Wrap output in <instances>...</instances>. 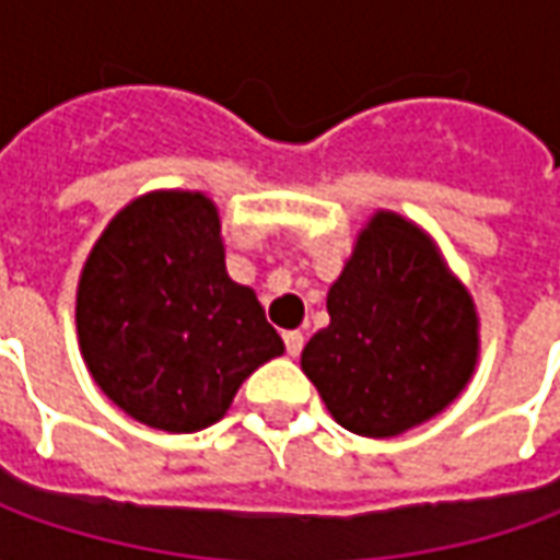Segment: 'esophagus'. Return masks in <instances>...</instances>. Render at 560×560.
Listing matches in <instances>:
<instances>
[{"label": "esophagus", "instance_id": "obj_1", "mask_svg": "<svg viewBox=\"0 0 560 560\" xmlns=\"http://www.w3.org/2000/svg\"><path fill=\"white\" fill-rule=\"evenodd\" d=\"M283 341H287V353L289 357H299L302 353V347H304V335L302 331H283Z\"/></svg>", "mask_w": 560, "mask_h": 560}]
</instances>
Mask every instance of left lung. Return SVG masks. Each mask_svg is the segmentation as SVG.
Instances as JSON below:
<instances>
[{
  "mask_svg": "<svg viewBox=\"0 0 560 560\" xmlns=\"http://www.w3.org/2000/svg\"><path fill=\"white\" fill-rule=\"evenodd\" d=\"M302 372L345 430L393 439L442 415L476 375L479 311L418 222L369 215L326 295Z\"/></svg>",
  "mask_w": 560,
  "mask_h": 560,
  "instance_id": "1",
  "label": "left lung"
}]
</instances>
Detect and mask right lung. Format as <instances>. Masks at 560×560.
<instances>
[{"label":"right lung","mask_w":560,"mask_h":560,"mask_svg":"<svg viewBox=\"0 0 560 560\" xmlns=\"http://www.w3.org/2000/svg\"><path fill=\"white\" fill-rule=\"evenodd\" d=\"M75 329L96 387L164 433L225 418L243 381L283 353L256 292L225 271L219 207L183 188L112 215L81 265Z\"/></svg>","instance_id":"add662e5"}]
</instances>
